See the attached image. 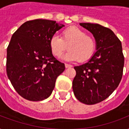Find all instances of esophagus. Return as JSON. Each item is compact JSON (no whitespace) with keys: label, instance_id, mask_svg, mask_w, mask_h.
Instances as JSON below:
<instances>
[{"label":"esophagus","instance_id":"34e87169","mask_svg":"<svg viewBox=\"0 0 129 129\" xmlns=\"http://www.w3.org/2000/svg\"><path fill=\"white\" fill-rule=\"evenodd\" d=\"M65 67H66V68H72V65L68 64V63H65Z\"/></svg>","mask_w":129,"mask_h":129}]
</instances>
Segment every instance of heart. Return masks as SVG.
Instances as JSON below:
<instances>
[{
  "label": "heart",
  "instance_id": "1",
  "mask_svg": "<svg viewBox=\"0 0 129 129\" xmlns=\"http://www.w3.org/2000/svg\"><path fill=\"white\" fill-rule=\"evenodd\" d=\"M69 51L63 56L67 61L79 60L83 62L93 55L96 43L94 39L86 35V33L78 27L72 26L61 31V37L53 35L49 39L50 50L55 57H59L67 49Z\"/></svg>",
  "mask_w": 129,
  "mask_h": 129
}]
</instances>
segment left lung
Instances as JSON below:
<instances>
[{"instance_id":"left-lung-1","label":"left lung","mask_w":129,"mask_h":129,"mask_svg":"<svg viewBox=\"0 0 129 129\" xmlns=\"http://www.w3.org/2000/svg\"><path fill=\"white\" fill-rule=\"evenodd\" d=\"M80 25L93 35L96 51L88 62L74 67L72 88L80 102L91 105L105 100L118 87L124 59L121 42L112 30L95 23Z\"/></svg>"}]
</instances>
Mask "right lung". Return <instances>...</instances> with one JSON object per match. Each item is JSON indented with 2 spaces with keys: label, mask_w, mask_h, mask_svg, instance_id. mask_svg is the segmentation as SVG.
<instances>
[{
  "label": "right lung",
  "mask_w": 129,
  "mask_h": 129,
  "mask_svg": "<svg viewBox=\"0 0 129 129\" xmlns=\"http://www.w3.org/2000/svg\"><path fill=\"white\" fill-rule=\"evenodd\" d=\"M64 25L47 19L25 22L13 33L7 47V73L17 93L30 101L50 96L65 65L55 58L49 39Z\"/></svg>",
  "instance_id": "obj_1"
}]
</instances>
